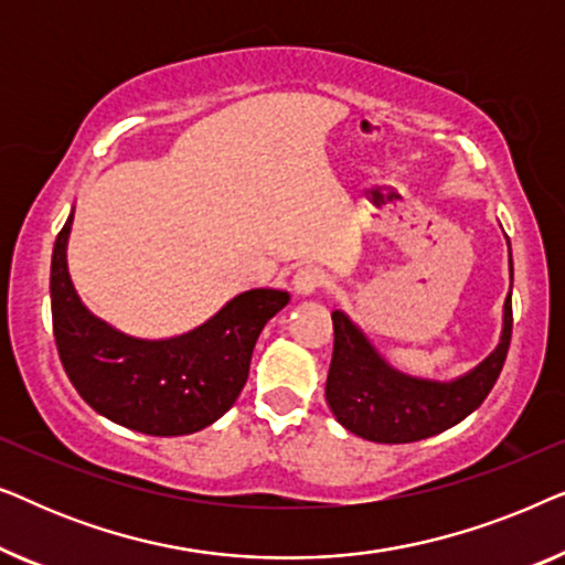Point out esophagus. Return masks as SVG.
I'll return each instance as SVG.
<instances>
[{"instance_id":"obj_1","label":"esophagus","mask_w":565,"mask_h":565,"mask_svg":"<svg viewBox=\"0 0 565 565\" xmlns=\"http://www.w3.org/2000/svg\"><path fill=\"white\" fill-rule=\"evenodd\" d=\"M321 285H323V273L313 265L300 267L298 273L292 275V290H296L298 296H313Z\"/></svg>"}]
</instances>
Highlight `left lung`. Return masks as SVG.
Segmentation results:
<instances>
[{
  "label": "left lung",
  "mask_w": 565,
  "mask_h": 565,
  "mask_svg": "<svg viewBox=\"0 0 565 565\" xmlns=\"http://www.w3.org/2000/svg\"><path fill=\"white\" fill-rule=\"evenodd\" d=\"M512 273V252H509ZM334 354L327 377V404L344 429L370 443L404 445L455 427L489 396L504 367L512 339V290L504 300V327L489 358L455 381H427L388 365L344 311L331 313Z\"/></svg>",
  "instance_id": "1"
}]
</instances>
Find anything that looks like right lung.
I'll use <instances>...</instances> for the list:
<instances>
[{
  "label": "right lung",
  "instance_id": "obj_1",
  "mask_svg": "<svg viewBox=\"0 0 565 565\" xmlns=\"http://www.w3.org/2000/svg\"><path fill=\"white\" fill-rule=\"evenodd\" d=\"M74 211L53 244V337L68 381L97 414L153 437L211 427L236 404L265 323L288 306L285 290L231 298L188 334L138 339L97 319L76 296L66 265Z\"/></svg>",
  "mask_w": 565,
  "mask_h": 565
}]
</instances>
